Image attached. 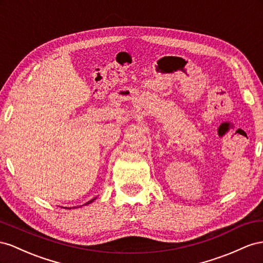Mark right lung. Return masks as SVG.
Here are the masks:
<instances>
[{
    "mask_svg": "<svg viewBox=\"0 0 263 263\" xmlns=\"http://www.w3.org/2000/svg\"><path fill=\"white\" fill-rule=\"evenodd\" d=\"M96 198H97V197H95V198H93V199H91V200H89L88 202H86V204H85V205H88V204H90V202H92V201H93V200H95ZM79 207H81V206H79Z\"/></svg>",
    "mask_w": 263,
    "mask_h": 263,
    "instance_id": "add662e5",
    "label": "right lung"
}]
</instances>
